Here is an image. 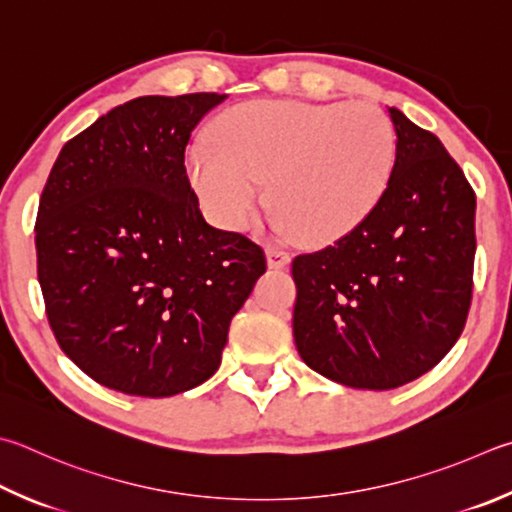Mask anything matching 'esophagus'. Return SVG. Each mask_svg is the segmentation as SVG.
Returning a JSON list of instances; mask_svg holds the SVG:
<instances>
[{
  "label": "esophagus",
  "mask_w": 512,
  "mask_h": 512,
  "mask_svg": "<svg viewBox=\"0 0 512 512\" xmlns=\"http://www.w3.org/2000/svg\"><path fill=\"white\" fill-rule=\"evenodd\" d=\"M266 257H268V266L271 268H284L288 262H291V255H288V250L282 246H268Z\"/></svg>",
  "instance_id": "34e87169"
}]
</instances>
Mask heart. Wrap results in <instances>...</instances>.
<instances>
[{"label": "heart", "instance_id": "obj_1", "mask_svg": "<svg viewBox=\"0 0 512 512\" xmlns=\"http://www.w3.org/2000/svg\"><path fill=\"white\" fill-rule=\"evenodd\" d=\"M212 145L188 159L212 219L246 228L268 181L273 224L311 244L345 237L374 212L398 154L383 111L349 102H246L212 127Z\"/></svg>", "mask_w": 512, "mask_h": 512}]
</instances>
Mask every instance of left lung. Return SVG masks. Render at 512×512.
I'll use <instances>...</instances> for the list:
<instances>
[{
	"label": "left lung",
	"mask_w": 512,
	"mask_h": 512,
	"mask_svg": "<svg viewBox=\"0 0 512 512\" xmlns=\"http://www.w3.org/2000/svg\"><path fill=\"white\" fill-rule=\"evenodd\" d=\"M392 183L336 244L293 259V338L313 371L358 389L423 376L466 327L475 271V190L439 138L389 109Z\"/></svg>",
	"instance_id": "left-lung-1"
}]
</instances>
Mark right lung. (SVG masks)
<instances>
[{"instance_id":"right-lung-1","label":"right lung","mask_w":512,"mask_h":512,"mask_svg":"<svg viewBox=\"0 0 512 512\" xmlns=\"http://www.w3.org/2000/svg\"><path fill=\"white\" fill-rule=\"evenodd\" d=\"M226 96H143L62 147L35 221L37 280L60 349L96 383L163 398L219 369L264 248L203 219L192 129Z\"/></svg>"}]
</instances>
